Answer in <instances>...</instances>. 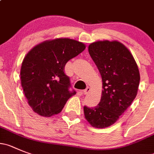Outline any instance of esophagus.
<instances>
[{
	"label": "esophagus",
	"mask_w": 154,
	"mask_h": 154,
	"mask_svg": "<svg viewBox=\"0 0 154 154\" xmlns=\"http://www.w3.org/2000/svg\"><path fill=\"white\" fill-rule=\"evenodd\" d=\"M90 87H87L85 90H83V93H84V94H87V93H89V92H90Z\"/></svg>",
	"instance_id": "34e87169"
}]
</instances>
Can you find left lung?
<instances>
[{"label": "left lung", "mask_w": 154, "mask_h": 154, "mask_svg": "<svg viewBox=\"0 0 154 154\" xmlns=\"http://www.w3.org/2000/svg\"><path fill=\"white\" fill-rule=\"evenodd\" d=\"M88 50L101 74L103 90L98 106H84V116L93 127L104 128L114 124L135 99L140 73L131 53L119 42H96Z\"/></svg>", "instance_id": "left-lung-1"}]
</instances>
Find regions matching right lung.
Segmentation results:
<instances>
[{
	"mask_svg": "<svg viewBox=\"0 0 154 154\" xmlns=\"http://www.w3.org/2000/svg\"><path fill=\"white\" fill-rule=\"evenodd\" d=\"M85 48L82 42L65 38L45 41L29 51L21 66V84L35 112L44 117L58 114L75 94L70 90L64 67Z\"/></svg>",
	"mask_w": 154,
	"mask_h": 154,
	"instance_id": "obj_1",
	"label": "right lung"
}]
</instances>
